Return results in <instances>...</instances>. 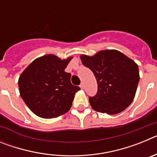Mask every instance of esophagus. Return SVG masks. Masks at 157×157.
<instances>
[{"label":"esophagus","instance_id":"34e87169","mask_svg":"<svg viewBox=\"0 0 157 157\" xmlns=\"http://www.w3.org/2000/svg\"><path fill=\"white\" fill-rule=\"evenodd\" d=\"M80 87H81V89H84V84H83V82H81V84H80Z\"/></svg>","mask_w":157,"mask_h":157}]
</instances>
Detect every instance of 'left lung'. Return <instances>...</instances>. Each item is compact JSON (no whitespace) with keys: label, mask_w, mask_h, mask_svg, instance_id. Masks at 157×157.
Returning <instances> with one entry per match:
<instances>
[{"label":"left lung","mask_w":157,"mask_h":157,"mask_svg":"<svg viewBox=\"0 0 157 157\" xmlns=\"http://www.w3.org/2000/svg\"><path fill=\"white\" fill-rule=\"evenodd\" d=\"M80 58L98 82V92L89 98L93 109L109 115L127 109L134 100L140 78L135 62L117 50H103Z\"/></svg>","instance_id":"left-lung-1"}]
</instances>
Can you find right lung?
Wrapping results in <instances>:
<instances>
[{
    "label": "right lung",
    "mask_w": 157,
    "mask_h": 157,
    "mask_svg": "<svg viewBox=\"0 0 157 157\" xmlns=\"http://www.w3.org/2000/svg\"><path fill=\"white\" fill-rule=\"evenodd\" d=\"M71 59L45 55L32 62L19 77L20 96L37 116L56 118L71 109L75 94L80 90L71 82V73L64 71Z\"/></svg>",
    "instance_id": "1"
}]
</instances>
